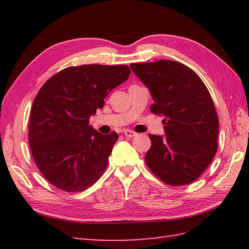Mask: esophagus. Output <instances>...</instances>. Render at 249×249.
I'll use <instances>...</instances> for the list:
<instances>
[{
	"label": "esophagus",
	"instance_id": "34e87169",
	"mask_svg": "<svg viewBox=\"0 0 249 249\" xmlns=\"http://www.w3.org/2000/svg\"><path fill=\"white\" fill-rule=\"evenodd\" d=\"M137 134L135 133V131L133 130H129V129H126L124 131V136L127 137V138H133V137H135Z\"/></svg>",
	"mask_w": 249,
	"mask_h": 249
}]
</instances>
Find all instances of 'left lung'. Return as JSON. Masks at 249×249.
I'll use <instances>...</instances> for the list:
<instances>
[{
  "label": "left lung",
  "mask_w": 249,
  "mask_h": 249,
  "mask_svg": "<svg viewBox=\"0 0 249 249\" xmlns=\"http://www.w3.org/2000/svg\"><path fill=\"white\" fill-rule=\"evenodd\" d=\"M130 68L149 89L154 100L151 112L163 116L165 135H149L147 167L168 185L196 181L218 146V116L208 89L197 73L176 61L130 64Z\"/></svg>",
  "instance_id": "8db88e82"
}]
</instances>
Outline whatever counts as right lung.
<instances>
[{
  "label": "right lung",
  "instance_id": "1",
  "mask_svg": "<svg viewBox=\"0 0 249 249\" xmlns=\"http://www.w3.org/2000/svg\"><path fill=\"white\" fill-rule=\"evenodd\" d=\"M129 75L125 65L68 67L39 89L31 111L30 146L37 167L55 187L82 192L107 168L119 136L99 134L89 120Z\"/></svg>",
  "mask_w": 249,
  "mask_h": 249
}]
</instances>
